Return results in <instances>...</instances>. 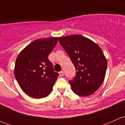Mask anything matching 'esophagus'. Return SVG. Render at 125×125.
<instances>
[{
    "mask_svg": "<svg viewBox=\"0 0 125 125\" xmlns=\"http://www.w3.org/2000/svg\"><path fill=\"white\" fill-rule=\"evenodd\" d=\"M63 75H64V72H63L62 71H60V72H59V75H60V77L63 76Z\"/></svg>",
    "mask_w": 125,
    "mask_h": 125,
    "instance_id": "1",
    "label": "esophagus"
}]
</instances>
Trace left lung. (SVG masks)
I'll return each instance as SVG.
<instances>
[{"instance_id":"obj_1","label":"left lung","mask_w":125,"mask_h":125,"mask_svg":"<svg viewBox=\"0 0 125 125\" xmlns=\"http://www.w3.org/2000/svg\"><path fill=\"white\" fill-rule=\"evenodd\" d=\"M76 70V76L69 83L78 96L92 94L104 81L107 62L101 48L94 42L79 35L58 38Z\"/></svg>"}]
</instances>
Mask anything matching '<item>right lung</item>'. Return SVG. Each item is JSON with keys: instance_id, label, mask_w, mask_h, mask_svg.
<instances>
[{"instance_id": "right-lung-1", "label": "right lung", "mask_w": 125, "mask_h": 125, "mask_svg": "<svg viewBox=\"0 0 125 125\" xmlns=\"http://www.w3.org/2000/svg\"><path fill=\"white\" fill-rule=\"evenodd\" d=\"M58 38L39 39L22 50L15 62L14 74L21 89L33 98H43L51 93L58 76L48 55Z\"/></svg>"}]
</instances>
